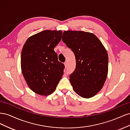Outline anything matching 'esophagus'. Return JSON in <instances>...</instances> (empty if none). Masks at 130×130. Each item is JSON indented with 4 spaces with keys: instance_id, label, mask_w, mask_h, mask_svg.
Instances as JSON below:
<instances>
[{
    "instance_id": "34e87169",
    "label": "esophagus",
    "mask_w": 130,
    "mask_h": 130,
    "mask_svg": "<svg viewBox=\"0 0 130 130\" xmlns=\"http://www.w3.org/2000/svg\"><path fill=\"white\" fill-rule=\"evenodd\" d=\"M67 66H68V64H67V62H65L64 63V67H65V68H66L67 67Z\"/></svg>"
}]
</instances>
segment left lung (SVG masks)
I'll return each instance as SVG.
<instances>
[{
    "label": "left lung",
    "instance_id": "left-lung-1",
    "mask_svg": "<svg viewBox=\"0 0 130 130\" xmlns=\"http://www.w3.org/2000/svg\"><path fill=\"white\" fill-rule=\"evenodd\" d=\"M62 41L71 49L76 68L69 76L74 91L88 99L99 92L107 77V50L95 35L82 31H64Z\"/></svg>",
    "mask_w": 130,
    "mask_h": 130
}]
</instances>
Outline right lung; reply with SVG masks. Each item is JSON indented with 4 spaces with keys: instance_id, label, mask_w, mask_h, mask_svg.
<instances>
[{
    "instance_id": "obj_1",
    "label": "right lung",
    "mask_w": 130,
    "mask_h": 130,
    "mask_svg": "<svg viewBox=\"0 0 130 130\" xmlns=\"http://www.w3.org/2000/svg\"><path fill=\"white\" fill-rule=\"evenodd\" d=\"M61 30H46L29 37L21 54V69L29 87L47 96L55 90L63 74L64 64L58 61L54 48L61 40Z\"/></svg>"
}]
</instances>
